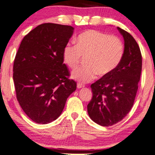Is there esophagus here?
I'll return each instance as SVG.
<instances>
[{
	"instance_id": "1",
	"label": "esophagus",
	"mask_w": 155,
	"mask_h": 155,
	"mask_svg": "<svg viewBox=\"0 0 155 155\" xmlns=\"http://www.w3.org/2000/svg\"><path fill=\"white\" fill-rule=\"evenodd\" d=\"M84 86L83 85V84H80V83H78L77 84V88L78 89H81V88H82V87H84Z\"/></svg>"
}]
</instances>
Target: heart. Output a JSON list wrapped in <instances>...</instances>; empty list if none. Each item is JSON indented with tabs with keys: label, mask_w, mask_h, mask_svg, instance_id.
Instances as JSON below:
<instances>
[{
	"label": "heart",
	"mask_w": 155,
	"mask_h": 155,
	"mask_svg": "<svg viewBox=\"0 0 155 155\" xmlns=\"http://www.w3.org/2000/svg\"><path fill=\"white\" fill-rule=\"evenodd\" d=\"M124 46L116 36L96 30L84 31L77 38L76 45L68 43L63 49L64 63L74 69L84 58V65L72 73V78L81 83L98 76H106L114 71L123 59Z\"/></svg>",
	"instance_id": "b5f03b06"
}]
</instances>
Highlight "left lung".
Segmentation results:
<instances>
[{"mask_svg": "<svg viewBox=\"0 0 155 155\" xmlns=\"http://www.w3.org/2000/svg\"><path fill=\"white\" fill-rule=\"evenodd\" d=\"M124 41V54L118 67L102 76L91 88L89 116L97 124L109 127L122 120L132 109L142 72L140 48L132 35L117 27Z\"/></svg>", "mask_w": 155, "mask_h": 155, "instance_id": "obj_1", "label": "left lung"}]
</instances>
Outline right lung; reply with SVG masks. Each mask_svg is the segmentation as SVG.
Listing matches in <instances>:
<instances>
[{
	"instance_id": "add662e5",
	"label": "right lung",
	"mask_w": 155,
	"mask_h": 155,
	"mask_svg": "<svg viewBox=\"0 0 155 155\" xmlns=\"http://www.w3.org/2000/svg\"><path fill=\"white\" fill-rule=\"evenodd\" d=\"M74 29L56 23L39 25L24 36L15 55L13 78L17 100L38 124L56 120L76 89L63 59L64 47Z\"/></svg>"
}]
</instances>
